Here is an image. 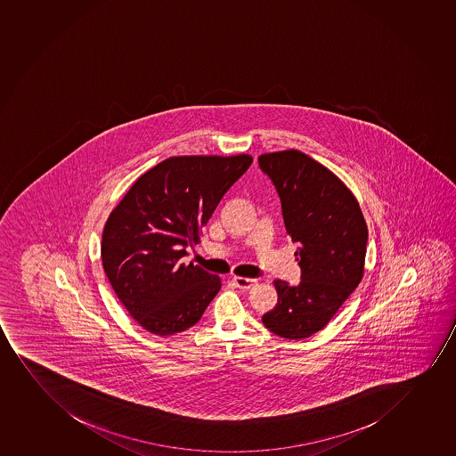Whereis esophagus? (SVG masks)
Segmentation results:
<instances>
[{
  "mask_svg": "<svg viewBox=\"0 0 456 456\" xmlns=\"http://www.w3.org/2000/svg\"><path fill=\"white\" fill-rule=\"evenodd\" d=\"M233 281H235L236 286H238L240 289L244 290L251 289V288L257 283L255 279H247V277H240V275H235Z\"/></svg>",
  "mask_w": 456,
  "mask_h": 456,
  "instance_id": "obj_1",
  "label": "esophagus"
}]
</instances>
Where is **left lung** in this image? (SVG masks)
I'll return each instance as SVG.
<instances>
[{
    "label": "left lung",
    "instance_id": "obj_1",
    "mask_svg": "<svg viewBox=\"0 0 456 456\" xmlns=\"http://www.w3.org/2000/svg\"><path fill=\"white\" fill-rule=\"evenodd\" d=\"M259 166L277 188L301 266L298 286L275 280L277 305L262 322L280 338H310L362 281L368 224L348 186L309 155L297 149L264 153Z\"/></svg>",
    "mask_w": 456,
    "mask_h": 456
}]
</instances>
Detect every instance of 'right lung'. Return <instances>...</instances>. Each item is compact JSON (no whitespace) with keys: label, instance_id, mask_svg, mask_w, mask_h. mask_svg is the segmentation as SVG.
<instances>
[{"label":"right lung","instance_id":"right-lung-1","mask_svg":"<svg viewBox=\"0 0 456 456\" xmlns=\"http://www.w3.org/2000/svg\"><path fill=\"white\" fill-rule=\"evenodd\" d=\"M251 162L245 153L168 158L138 177L108 216L103 271L127 314L149 333L172 336L196 325L221 289L218 275L182 257L200 244L221 197Z\"/></svg>","mask_w":456,"mask_h":456}]
</instances>
